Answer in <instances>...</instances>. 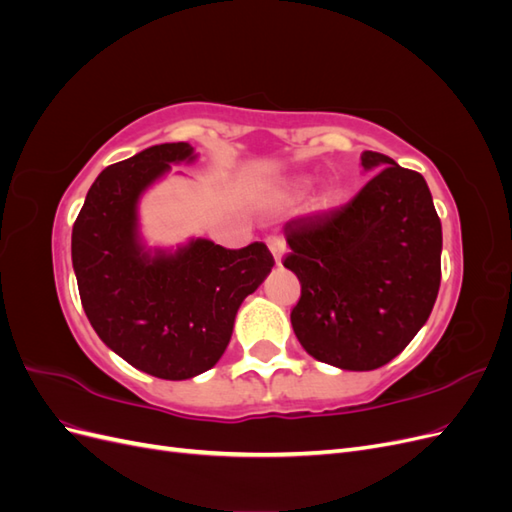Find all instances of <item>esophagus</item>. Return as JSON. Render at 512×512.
I'll return each mask as SVG.
<instances>
[{
    "label": "esophagus",
    "mask_w": 512,
    "mask_h": 512,
    "mask_svg": "<svg viewBox=\"0 0 512 512\" xmlns=\"http://www.w3.org/2000/svg\"><path fill=\"white\" fill-rule=\"evenodd\" d=\"M267 245H269V250H271L275 262H277V265H280V262H282V254H284V250H286V241H284L282 237H269V239H267Z\"/></svg>",
    "instance_id": "34e87169"
}]
</instances>
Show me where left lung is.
Here are the masks:
<instances>
[{"label":"left lung","instance_id":"left-lung-1","mask_svg":"<svg viewBox=\"0 0 512 512\" xmlns=\"http://www.w3.org/2000/svg\"><path fill=\"white\" fill-rule=\"evenodd\" d=\"M350 203L286 222L284 267L301 282L294 335L314 359L350 371L393 361L427 322L440 290L442 224L421 173L384 153Z\"/></svg>","mask_w":512,"mask_h":512}]
</instances>
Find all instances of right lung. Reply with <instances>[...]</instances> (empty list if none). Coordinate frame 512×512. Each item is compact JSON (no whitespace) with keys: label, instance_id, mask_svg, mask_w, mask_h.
Segmentation results:
<instances>
[{"label":"right lung","instance_id":"add662e5","mask_svg":"<svg viewBox=\"0 0 512 512\" xmlns=\"http://www.w3.org/2000/svg\"><path fill=\"white\" fill-rule=\"evenodd\" d=\"M190 143L149 147L106 166L72 228V265L91 327L132 367L188 380L224 354L237 309L271 273L265 243L226 250L196 239L149 256L136 241V203L170 162L194 160Z\"/></svg>","mask_w":512,"mask_h":512}]
</instances>
